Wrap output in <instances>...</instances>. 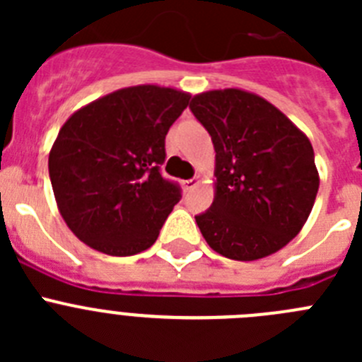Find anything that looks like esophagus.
Returning a JSON list of instances; mask_svg holds the SVG:
<instances>
[{"mask_svg":"<svg viewBox=\"0 0 362 362\" xmlns=\"http://www.w3.org/2000/svg\"><path fill=\"white\" fill-rule=\"evenodd\" d=\"M201 183V179L199 177H194V179H187V181H183V188L185 190H192V188H196L197 185Z\"/></svg>","mask_w":362,"mask_h":362,"instance_id":"34e87169","label":"esophagus"}]
</instances>
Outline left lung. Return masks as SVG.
Segmentation results:
<instances>
[{
	"label": "left lung",
	"mask_w": 362,
	"mask_h": 362,
	"mask_svg": "<svg viewBox=\"0 0 362 362\" xmlns=\"http://www.w3.org/2000/svg\"><path fill=\"white\" fill-rule=\"evenodd\" d=\"M190 110L216 150L214 203L196 216L204 241L233 261L279 252L305 226L319 190L306 134L243 88L201 92Z\"/></svg>",
	"instance_id": "obj_1"
}]
</instances>
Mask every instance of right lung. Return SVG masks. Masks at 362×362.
<instances>
[{
	"instance_id": "obj_1",
	"label": "right lung",
	"mask_w": 362,
	"mask_h": 362,
	"mask_svg": "<svg viewBox=\"0 0 362 362\" xmlns=\"http://www.w3.org/2000/svg\"><path fill=\"white\" fill-rule=\"evenodd\" d=\"M190 98L172 86H127L65 121L49 174L57 210L79 241L117 257L156 243L181 197L159 172L165 137Z\"/></svg>"
}]
</instances>
